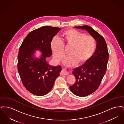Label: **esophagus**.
I'll return each instance as SVG.
<instances>
[{
	"label": "esophagus",
	"instance_id": "esophagus-1",
	"mask_svg": "<svg viewBox=\"0 0 124 124\" xmlns=\"http://www.w3.org/2000/svg\"><path fill=\"white\" fill-rule=\"evenodd\" d=\"M62 75H67L69 74V72L68 71H66L65 69H63L61 72Z\"/></svg>",
	"mask_w": 124,
	"mask_h": 124
}]
</instances>
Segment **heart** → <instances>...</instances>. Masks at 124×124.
<instances>
[{
    "label": "heart",
    "instance_id": "1",
    "mask_svg": "<svg viewBox=\"0 0 124 124\" xmlns=\"http://www.w3.org/2000/svg\"><path fill=\"white\" fill-rule=\"evenodd\" d=\"M62 41L54 38L51 43V47L55 59L62 60L65 55V45L71 46L70 55L64 59V64L67 66H72L78 63H84L94 53L96 41L94 38L76 30L70 29L61 34Z\"/></svg>",
    "mask_w": 124,
    "mask_h": 124
}]
</instances>
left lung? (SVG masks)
<instances>
[{
  "instance_id": "left-lung-1",
  "label": "left lung",
  "mask_w": 124,
  "mask_h": 124,
  "mask_svg": "<svg viewBox=\"0 0 124 124\" xmlns=\"http://www.w3.org/2000/svg\"><path fill=\"white\" fill-rule=\"evenodd\" d=\"M75 27L85 30L97 42L94 54L83 65L74 68L72 72L76 82L70 86L71 92L78 96L85 97L94 92L99 87L106 73L109 53L104 38L91 26L85 25Z\"/></svg>"
}]
</instances>
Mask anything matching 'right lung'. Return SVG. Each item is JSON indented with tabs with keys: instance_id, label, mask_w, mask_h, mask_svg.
I'll list each match as a JSON object with an SVG mask.
<instances>
[{
	"instance_id": "add662e5",
	"label": "right lung",
	"mask_w": 124,
	"mask_h": 124,
	"mask_svg": "<svg viewBox=\"0 0 124 124\" xmlns=\"http://www.w3.org/2000/svg\"><path fill=\"white\" fill-rule=\"evenodd\" d=\"M60 28L44 26L31 31L24 39L19 49L18 70L24 87L30 93L41 96L50 92L61 66H51L46 59L52 55L51 43ZM42 53L35 58L36 50Z\"/></svg>"
}]
</instances>
